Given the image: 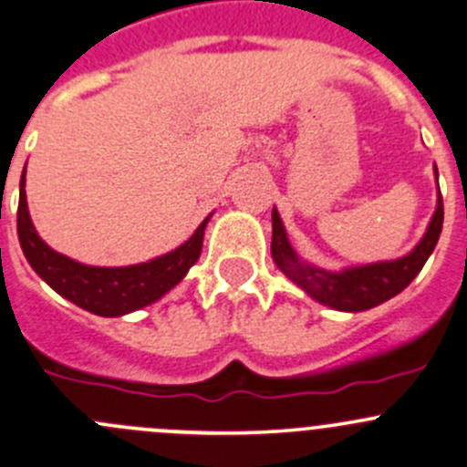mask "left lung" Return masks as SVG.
<instances>
[{
	"mask_svg": "<svg viewBox=\"0 0 467 467\" xmlns=\"http://www.w3.org/2000/svg\"><path fill=\"white\" fill-rule=\"evenodd\" d=\"M434 172L439 180L436 168ZM441 229H443V198L439 191V202H436V211L430 224H427V232L407 256L328 272V269L301 261L299 254L292 249L290 240H287L278 211L272 209V258L292 283H296L319 304L341 312H362L400 295L410 285L434 252Z\"/></svg>",
	"mask_w": 467,
	"mask_h": 467,
	"instance_id": "1",
	"label": "left lung"
}]
</instances>
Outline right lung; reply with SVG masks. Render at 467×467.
<instances>
[{
  "label": "right lung",
  "mask_w": 467,
  "mask_h": 467,
  "mask_svg": "<svg viewBox=\"0 0 467 467\" xmlns=\"http://www.w3.org/2000/svg\"><path fill=\"white\" fill-rule=\"evenodd\" d=\"M24 172L19 180V206H17V235L28 265L37 276L51 285L60 296L69 299L83 310L99 317H121L155 304L166 292H171L191 267L198 263L204 240V227L209 218L202 220L195 234L172 252L152 258L148 263L128 267H94L54 252L40 238L31 223L24 191Z\"/></svg>",
  "instance_id": "right-lung-1"
}]
</instances>
